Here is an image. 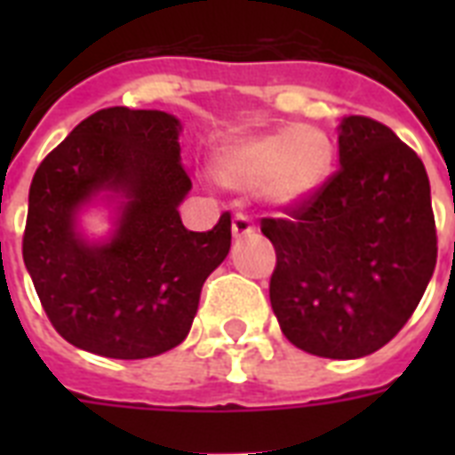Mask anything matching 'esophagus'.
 <instances>
[{
  "label": "esophagus",
  "mask_w": 455,
  "mask_h": 455,
  "mask_svg": "<svg viewBox=\"0 0 455 455\" xmlns=\"http://www.w3.org/2000/svg\"><path fill=\"white\" fill-rule=\"evenodd\" d=\"M231 231H234L235 241H241V238H248V235L255 234V227L245 214H235L234 221H231Z\"/></svg>",
  "instance_id": "1"
}]
</instances>
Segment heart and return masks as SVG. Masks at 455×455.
Masks as SVG:
<instances>
[{
  "label": "heart",
  "instance_id": "heart-1",
  "mask_svg": "<svg viewBox=\"0 0 455 455\" xmlns=\"http://www.w3.org/2000/svg\"><path fill=\"white\" fill-rule=\"evenodd\" d=\"M332 172V144L316 127H281L235 139L217 156V177L238 191H262L278 207L302 205Z\"/></svg>",
  "mask_w": 455,
  "mask_h": 455
}]
</instances>
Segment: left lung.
Segmentation results:
<instances>
[{"mask_svg": "<svg viewBox=\"0 0 455 455\" xmlns=\"http://www.w3.org/2000/svg\"><path fill=\"white\" fill-rule=\"evenodd\" d=\"M339 170L262 220L276 248L269 299L292 345L325 359L378 352L416 311L437 264L423 160L371 117H342Z\"/></svg>", "mask_w": 455, "mask_h": 455, "instance_id": "8db88e82", "label": "left lung"}]
</instances>
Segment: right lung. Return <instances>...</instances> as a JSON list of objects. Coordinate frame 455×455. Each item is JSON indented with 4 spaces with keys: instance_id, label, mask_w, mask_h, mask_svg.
Segmentation results:
<instances>
[{
    "instance_id": "obj_1",
    "label": "right lung",
    "mask_w": 455,
    "mask_h": 455,
    "mask_svg": "<svg viewBox=\"0 0 455 455\" xmlns=\"http://www.w3.org/2000/svg\"><path fill=\"white\" fill-rule=\"evenodd\" d=\"M181 123L163 110L103 108L82 120L35 172L23 262L46 316L70 345L108 359H148L191 331L205 278L231 248V214L188 231L191 191ZM114 205V234L89 242L79 212Z\"/></svg>"
}]
</instances>
